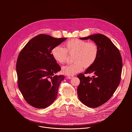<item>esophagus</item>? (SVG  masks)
Returning <instances> with one entry per match:
<instances>
[{
	"mask_svg": "<svg viewBox=\"0 0 132 132\" xmlns=\"http://www.w3.org/2000/svg\"><path fill=\"white\" fill-rule=\"evenodd\" d=\"M72 77H73V76H68L67 77V78L68 79H71Z\"/></svg>",
	"mask_w": 132,
	"mask_h": 132,
	"instance_id": "obj_1",
	"label": "esophagus"
}]
</instances>
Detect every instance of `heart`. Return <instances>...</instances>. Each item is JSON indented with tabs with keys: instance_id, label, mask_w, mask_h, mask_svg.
Returning a JSON list of instances; mask_svg holds the SVG:
<instances>
[{
	"instance_id": "obj_1",
	"label": "heart",
	"mask_w": 132,
	"mask_h": 132,
	"mask_svg": "<svg viewBox=\"0 0 132 132\" xmlns=\"http://www.w3.org/2000/svg\"><path fill=\"white\" fill-rule=\"evenodd\" d=\"M65 46L66 48L60 45L54 47L52 55L56 62L63 64L67 59L68 53L75 54L73 56L75 62L62 68L63 73L67 76H73L81 71L84 67L88 68L91 66L97 59L99 50L95 42L73 39L67 41Z\"/></svg>"
}]
</instances>
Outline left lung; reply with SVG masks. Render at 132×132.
<instances>
[{"label": "left lung", "instance_id": "1", "mask_svg": "<svg viewBox=\"0 0 132 132\" xmlns=\"http://www.w3.org/2000/svg\"><path fill=\"white\" fill-rule=\"evenodd\" d=\"M90 39L98 47L97 59L85 73H93L92 77L78 75L80 84L77 93L80 101L89 108H97L107 102L120 84L122 70V60L117 47L106 36L101 34L81 37Z\"/></svg>", "mask_w": 132, "mask_h": 132}]
</instances>
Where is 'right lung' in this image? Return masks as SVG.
Segmentation results:
<instances>
[{"mask_svg":"<svg viewBox=\"0 0 132 132\" xmlns=\"http://www.w3.org/2000/svg\"><path fill=\"white\" fill-rule=\"evenodd\" d=\"M66 39L39 34L28 42L18 56V87L25 100L35 108H46L57 98L59 87L65 76L55 75L61 67L51 52Z\"/></svg>","mask_w":132,"mask_h":132,"instance_id":"1","label":"right lung"}]
</instances>
